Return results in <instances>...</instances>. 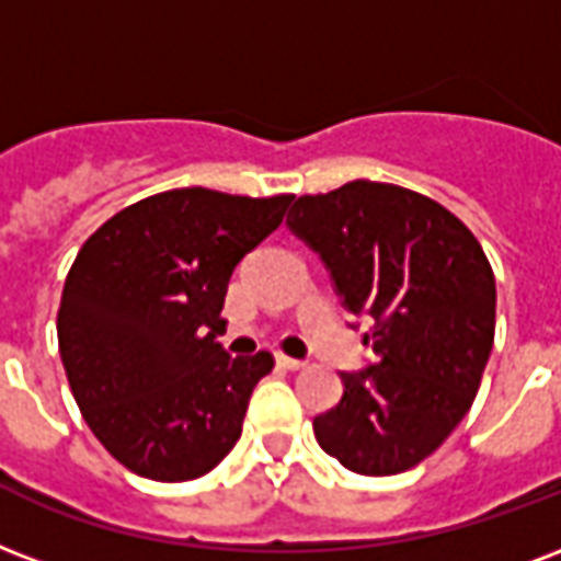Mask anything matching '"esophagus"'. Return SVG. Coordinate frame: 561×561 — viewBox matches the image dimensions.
Wrapping results in <instances>:
<instances>
[{"mask_svg": "<svg viewBox=\"0 0 561 561\" xmlns=\"http://www.w3.org/2000/svg\"><path fill=\"white\" fill-rule=\"evenodd\" d=\"M276 365L279 367H285V370H302V367H306V362H302V358H290V356H276Z\"/></svg>", "mask_w": 561, "mask_h": 561, "instance_id": "1", "label": "esophagus"}]
</instances>
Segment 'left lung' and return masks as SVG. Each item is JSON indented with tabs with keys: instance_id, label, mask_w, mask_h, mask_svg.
Masks as SVG:
<instances>
[{
	"instance_id": "left-lung-1",
	"label": "left lung",
	"mask_w": 561,
	"mask_h": 561,
	"mask_svg": "<svg viewBox=\"0 0 561 561\" xmlns=\"http://www.w3.org/2000/svg\"><path fill=\"white\" fill-rule=\"evenodd\" d=\"M285 224L370 323L374 362L341 374L314 438L365 477L414 468L468 414L489 365L497 288L480 241L430 196L365 179L299 196Z\"/></svg>"
}]
</instances>
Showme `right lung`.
I'll return each mask as SVG.
<instances>
[{
    "label": "right lung",
    "mask_w": 561,
    "mask_h": 561,
    "mask_svg": "<svg viewBox=\"0 0 561 561\" xmlns=\"http://www.w3.org/2000/svg\"><path fill=\"white\" fill-rule=\"evenodd\" d=\"M290 199L176 187L114 214L76 255L58 309L64 370L93 435L131 473L196 480L241 438L273 356H229L220 311L238 262Z\"/></svg>",
    "instance_id": "right-lung-1"
}]
</instances>
